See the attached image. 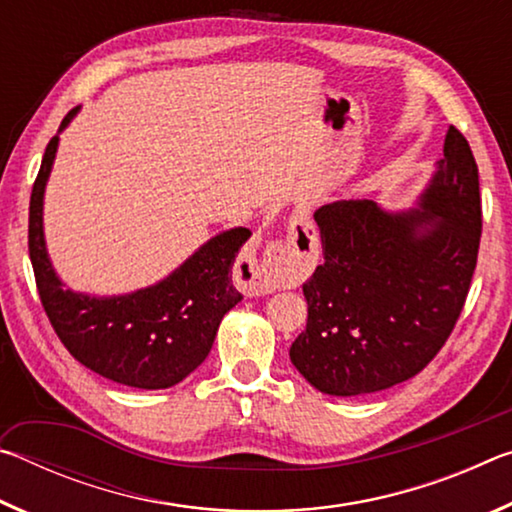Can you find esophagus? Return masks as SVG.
I'll return each mask as SVG.
<instances>
[{
  "mask_svg": "<svg viewBox=\"0 0 512 512\" xmlns=\"http://www.w3.org/2000/svg\"><path fill=\"white\" fill-rule=\"evenodd\" d=\"M301 244H297V239ZM318 253L316 228L307 214H293L289 221V237L266 244L259 257H248L244 264V280L250 293H273L284 284L293 268L309 262Z\"/></svg>",
  "mask_w": 512,
  "mask_h": 512,
  "instance_id": "1",
  "label": "esophagus"
}]
</instances>
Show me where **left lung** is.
<instances>
[{
  "label": "left lung",
  "mask_w": 512,
  "mask_h": 512,
  "mask_svg": "<svg viewBox=\"0 0 512 512\" xmlns=\"http://www.w3.org/2000/svg\"><path fill=\"white\" fill-rule=\"evenodd\" d=\"M418 207L372 201L316 210L325 262L302 284L307 327L289 357L320 393L357 397L411 379L461 316L481 241L479 169L449 126Z\"/></svg>",
  "instance_id": "obj_1"
}]
</instances>
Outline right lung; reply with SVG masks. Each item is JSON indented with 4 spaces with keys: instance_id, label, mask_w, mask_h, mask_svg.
<instances>
[{
    "instance_id": "obj_1",
    "label": "right lung",
    "mask_w": 512,
    "mask_h": 512,
    "mask_svg": "<svg viewBox=\"0 0 512 512\" xmlns=\"http://www.w3.org/2000/svg\"><path fill=\"white\" fill-rule=\"evenodd\" d=\"M76 112L79 108L67 112L58 133ZM56 151L58 135L47 144L29 205V257L51 327L69 354L101 377L144 391L176 386L205 361L223 316L241 300L232 266L250 230L221 232L164 280L126 296L97 298L63 289L42 230Z\"/></svg>"
}]
</instances>
